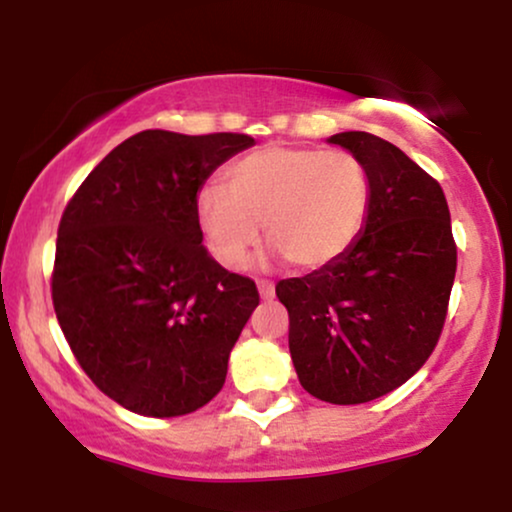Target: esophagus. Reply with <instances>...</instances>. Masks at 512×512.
Masks as SVG:
<instances>
[{"instance_id": "esophagus-1", "label": "esophagus", "mask_w": 512, "mask_h": 512, "mask_svg": "<svg viewBox=\"0 0 512 512\" xmlns=\"http://www.w3.org/2000/svg\"><path fill=\"white\" fill-rule=\"evenodd\" d=\"M257 289H260V296L264 298V301H272L274 298V281L257 279Z\"/></svg>"}]
</instances>
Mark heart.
<instances>
[{
    "instance_id": "b5f03b06",
    "label": "heart",
    "mask_w": 512,
    "mask_h": 512,
    "mask_svg": "<svg viewBox=\"0 0 512 512\" xmlns=\"http://www.w3.org/2000/svg\"><path fill=\"white\" fill-rule=\"evenodd\" d=\"M370 207V180L361 158L344 149L264 146L223 173V187L197 195V221L211 255L238 269L260 243L293 267L315 272L339 262L361 236Z\"/></svg>"
}]
</instances>
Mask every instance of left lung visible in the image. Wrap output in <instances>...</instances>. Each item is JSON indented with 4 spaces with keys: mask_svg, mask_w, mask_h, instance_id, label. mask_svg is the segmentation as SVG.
I'll return each mask as SVG.
<instances>
[{
    "mask_svg": "<svg viewBox=\"0 0 512 512\" xmlns=\"http://www.w3.org/2000/svg\"><path fill=\"white\" fill-rule=\"evenodd\" d=\"M370 180L366 228L339 262L281 279L298 380L330 404L397 390L436 349L448 315L457 245L436 178L368 132L330 137Z\"/></svg>",
    "mask_w": 512,
    "mask_h": 512,
    "instance_id": "obj_1",
    "label": "left lung"
}]
</instances>
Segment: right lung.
Wrapping results in <instances>:
<instances>
[{
    "label": "right lung",
    "instance_id": "1",
    "mask_svg": "<svg viewBox=\"0 0 512 512\" xmlns=\"http://www.w3.org/2000/svg\"><path fill=\"white\" fill-rule=\"evenodd\" d=\"M250 134L144 129L88 173L57 228L52 305L91 383L142 416L219 395L255 281L202 245L197 192Z\"/></svg>",
    "mask_w": 512,
    "mask_h": 512
}]
</instances>
